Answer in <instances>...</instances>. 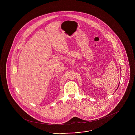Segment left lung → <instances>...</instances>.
Instances as JSON below:
<instances>
[{
	"instance_id": "left-lung-1",
	"label": "left lung",
	"mask_w": 135,
	"mask_h": 135,
	"mask_svg": "<svg viewBox=\"0 0 135 135\" xmlns=\"http://www.w3.org/2000/svg\"><path fill=\"white\" fill-rule=\"evenodd\" d=\"M118 86H119V85H118ZM118 87H117V89H116V90H117V88H118ZM115 90V91H116Z\"/></svg>"
}]
</instances>
